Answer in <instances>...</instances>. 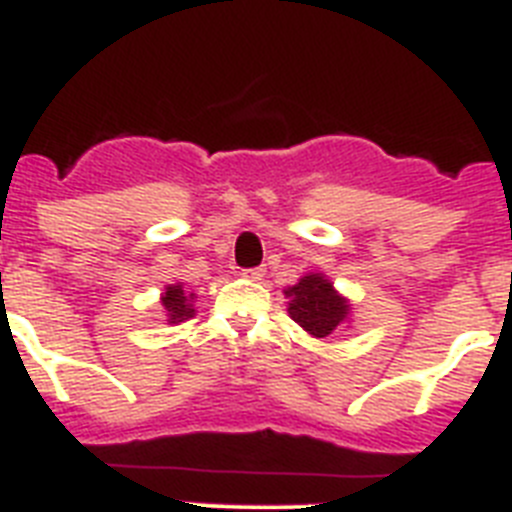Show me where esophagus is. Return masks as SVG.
Segmentation results:
<instances>
[{
	"mask_svg": "<svg viewBox=\"0 0 512 512\" xmlns=\"http://www.w3.org/2000/svg\"><path fill=\"white\" fill-rule=\"evenodd\" d=\"M244 278H250V281H262V278H265V268L244 270Z\"/></svg>",
	"mask_w": 512,
	"mask_h": 512,
	"instance_id": "1",
	"label": "esophagus"
}]
</instances>
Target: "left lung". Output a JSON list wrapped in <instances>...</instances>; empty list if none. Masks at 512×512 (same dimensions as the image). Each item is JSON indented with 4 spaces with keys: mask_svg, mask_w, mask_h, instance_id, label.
<instances>
[{
    "mask_svg": "<svg viewBox=\"0 0 512 512\" xmlns=\"http://www.w3.org/2000/svg\"><path fill=\"white\" fill-rule=\"evenodd\" d=\"M288 317L311 337H330L350 322V301L332 286L324 273L301 275L296 286H288Z\"/></svg>",
    "mask_w": 512,
    "mask_h": 512,
    "instance_id": "8db88e82",
    "label": "left lung"
}]
</instances>
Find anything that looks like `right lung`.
<instances>
[{
    "label": "right lung",
    "mask_w": 512,
    "mask_h": 512,
    "mask_svg": "<svg viewBox=\"0 0 512 512\" xmlns=\"http://www.w3.org/2000/svg\"><path fill=\"white\" fill-rule=\"evenodd\" d=\"M195 299H198V296H195V293L190 291L185 283H170V286H164L162 299H159L164 317H167L164 322L177 324V322H185V319L193 317Z\"/></svg>",
    "instance_id": "1"
}]
</instances>
